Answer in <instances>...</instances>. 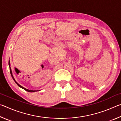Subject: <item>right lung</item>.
<instances>
[{"instance_id": "1", "label": "right lung", "mask_w": 121, "mask_h": 121, "mask_svg": "<svg viewBox=\"0 0 121 121\" xmlns=\"http://www.w3.org/2000/svg\"><path fill=\"white\" fill-rule=\"evenodd\" d=\"M9 67L10 73H11V76H12V77L13 78V80H14V82H15L16 83V84H17L18 86H19L20 87L22 88V89H24V90H26V91H28V92H37V91H38V90H30L26 89V88H24V87L22 86L21 85H20L17 82H16V81H15V78H14V76H13V73H12V70H11V65H10V61H9Z\"/></svg>"}]
</instances>
